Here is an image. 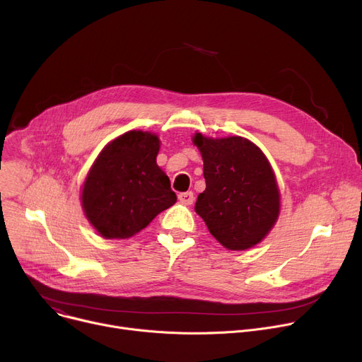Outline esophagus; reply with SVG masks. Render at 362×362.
Masks as SVG:
<instances>
[{
	"mask_svg": "<svg viewBox=\"0 0 362 362\" xmlns=\"http://www.w3.org/2000/svg\"><path fill=\"white\" fill-rule=\"evenodd\" d=\"M194 192H183V194L179 195V201L183 204V205H192L194 204Z\"/></svg>",
	"mask_w": 362,
	"mask_h": 362,
	"instance_id": "obj_1",
	"label": "esophagus"
}]
</instances>
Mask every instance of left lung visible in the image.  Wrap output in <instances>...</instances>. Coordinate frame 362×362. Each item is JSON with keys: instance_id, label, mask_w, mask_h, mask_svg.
Wrapping results in <instances>:
<instances>
[{"instance_id": "left-lung-1", "label": "left lung", "mask_w": 362, "mask_h": 362, "mask_svg": "<svg viewBox=\"0 0 362 362\" xmlns=\"http://www.w3.org/2000/svg\"><path fill=\"white\" fill-rule=\"evenodd\" d=\"M194 144L204 160L206 187L195 211L209 233L228 250L257 245L274 227L279 214L275 175L264 154L249 139L205 138Z\"/></svg>"}]
</instances>
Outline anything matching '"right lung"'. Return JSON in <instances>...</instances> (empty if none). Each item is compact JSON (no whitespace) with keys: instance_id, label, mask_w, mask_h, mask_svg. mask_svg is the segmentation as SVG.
Listing matches in <instances>:
<instances>
[{"instance_id":"right-lung-1","label":"right lung","mask_w":362,"mask_h":362,"mask_svg":"<svg viewBox=\"0 0 362 362\" xmlns=\"http://www.w3.org/2000/svg\"><path fill=\"white\" fill-rule=\"evenodd\" d=\"M160 139L129 131L105 147L83 187L88 221L106 238H128L170 208L176 194L157 165Z\"/></svg>"}]
</instances>
